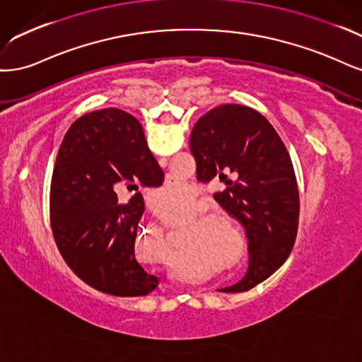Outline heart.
<instances>
[{"label":"heart","instance_id":"heart-1","mask_svg":"<svg viewBox=\"0 0 362 362\" xmlns=\"http://www.w3.org/2000/svg\"><path fill=\"white\" fill-rule=\"evenodd\" d=\"M158 209L160 212H185L186 209L192 207L194 203V191L185 182H173L165 185L164 188L158 191ZM203 239L206 243H214V233L212 230H209V227H204Z\"/></svg>","mask_w":362,"mask_h":362}]
</instances>
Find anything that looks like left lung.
Instances as JSON below:
<instances>
[{"mask_svg": "<svg viewBox=\"0 0 362 362\" xmlns=\"http://www.w3.org/2000/svg\"><path fill=\"white\" fill-rule=\"evenodd\" d=\"M189 147L197 179L218 176L224 182L226 189L214 198L239 221L248 239L247 272L218 291L250 290L271 276L295 245L299 191L288 151L259 111L236 103L221 105L198 119Z\"/></svg>", "mask_w": 362, "mask_h": 362, "instance_id": "obj_1", "label": "left lung"}]
</instances>
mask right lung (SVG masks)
I'll list each match as a JSON object with an SVG mask.
<instances>
[{"mask_svg": "<svg viewBox=\"0 0 362 362\" xmlns=\"http://www.w3.org/2000/svg\"><path fill=\"white\" fill-rule=\"evenodd\" d=\"M164 182L139 122L122 110L83 115L67 131L51 182V226L67 266L115 296H144L159 286L135 259L144 212L141 188ZM133 194L118 204L117 194Z\"/></svg>", "mask_w": 362, "mask_h": 362, "instance_id": "add662e5", "label": "right lung"}]
</instances>
